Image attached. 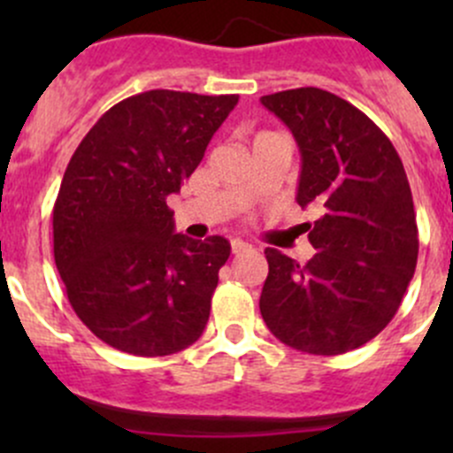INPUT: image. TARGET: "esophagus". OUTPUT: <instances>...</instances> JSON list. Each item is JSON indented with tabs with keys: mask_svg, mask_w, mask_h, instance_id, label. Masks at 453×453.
Segmentation results:
<instances>
[{
	"mask_svg": "<svg viewBox=\"0 0 453 453\" xmlns=\"http://www.w3.org/2000/svg\"><path fill=\"white\" fill-rule=\"evenodd\" d=\"M230 245H232V254H243V252H248V250H252L248 243H243L241 239H234Z\"/></svg>",
	"mask_w": 453,
	"mask_h": 453,
	"instance_id": "esophagus-1",
	"label": "esophagus"
}]
</instances>
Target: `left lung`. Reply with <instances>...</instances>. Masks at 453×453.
<instances>
[{"instance_id": "left-lung-1", "label": "left lung", "mask_w": 453, "mask_h": 453, "mask_svg": "<svg viewBox=\"0 0 453 453\" xmlns=\"http://www.w3.org/2000/svg\"><path fill=\"white\" fill-rule=\"evenodd\" d=\"M291 129L303 155L298 203L322 217L296 263L267 248L260 315L269 331L309 355L359 349L399 311L418 258L412 190L399 153L364 111L318 87L260 98Z\"/></svg>"}]
</instances>
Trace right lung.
Masks as SVG:
<instances>
[{"mask_svg": "<svg viewBox=\"0 0 453 453\" xmlns=\"http://www.w3.org/2000/svg\"><path fill=\"white\" fill-rule=\"evenodd\" d=\"M236 103V94H135L103 113L72 155L54 201V263L72 309L104 344L164 357L203 333L230 243L175 234L166 197Z\"/></svg>", "mask_w": 453, "mask_h": 453, "instance_id": "right-lung-1", "label": "right lung"}]
</instances>
